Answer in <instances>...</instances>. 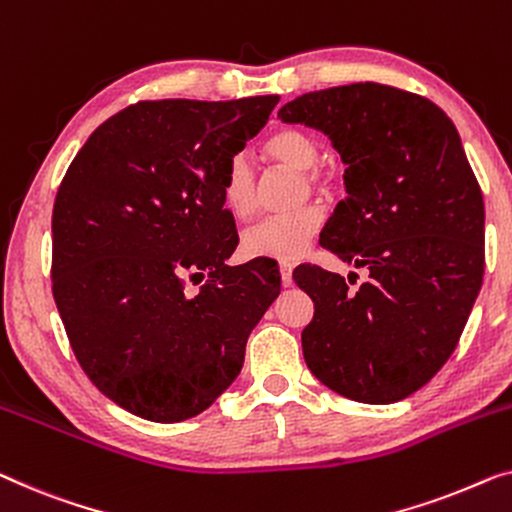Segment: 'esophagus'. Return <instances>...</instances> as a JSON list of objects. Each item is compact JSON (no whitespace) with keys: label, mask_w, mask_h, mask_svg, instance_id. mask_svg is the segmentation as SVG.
<instances>
[{"label":"esophagus","mask_w":512,"mask_h":512,"mask_svg":"<svg viewBox=\"0 0 512 512\" xmlns=\"http://www.w3.org/2000/svg\"><path fill=\"white\" fill-rule=\"evenodd\" d=\"M279 274H281V286H291L293 284V265L291 263H279Z\"/></svg>","instance_id":"esophagus-1"}]
</instances>
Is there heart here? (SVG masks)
<instances>
[{
  "instance_id": "1",
  "label": "heart",
  "mask_w": 512,
  "mask_h": 512,
  "mask_svg": "<svg viewBox=\"0 0 512 512\" xmlns=\"http://www.w3.org/2000/svg\"><path fill=\"white\" fill-rule=\"evenodd\" d=\"M263 154L272 164L284 166L302 175L309 189H330L335 173L330 166L318 164V143L307 129L281 127L272 131L263 143ZM221 201L235 219H249L256 207L254 170L244 157H233L221 180ZM323 212L316 205H302L295 212L263 219L242 235V249L251 258H277L293 261L305 254L309 242L321 231Z\"/></svg>"
}]
</instances>
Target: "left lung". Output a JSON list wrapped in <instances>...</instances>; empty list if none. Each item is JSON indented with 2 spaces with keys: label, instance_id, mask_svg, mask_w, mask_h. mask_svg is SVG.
<instances>
[{
  "label": "left lung",
  "instance_id": "left-lung-1",
  "mask_svg": "<svg viewBox=\"0 0 512 512\" xmlns=\"http://www.w3.org/2000/svg\"><path fill=\"white\" fill-rule=\"evenodd\" d=\"M277 117L332 140L346 198L321 244L369 272L353 291L342 274L295 268L314 300L307 367L355 402H399L446 365L483 284L485 205L462 140L436 103L379 83L302 94Z\"/></svg>",
  "mask_w": 512,
  "mask_h": 512
}]
</instances>
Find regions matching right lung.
<instances>
[{"mask_svg": "<svg viewBox=\"0 0 512 512\" xmlns=\"http://www.w3.org/2000/svg\"><path fill=\"white\" fill-rule=\"evenodd\" d=\"M277 101H138L87 138L59 184L55 305L83 372L133 416L203 413L277 300L274 265H226L238 231L221 201L228 161Z\"/></svg>", "mask_w": 512, "mask_h": 512, "instance_id": "right-lung-1", "label": "right lung"}]
</instances>
